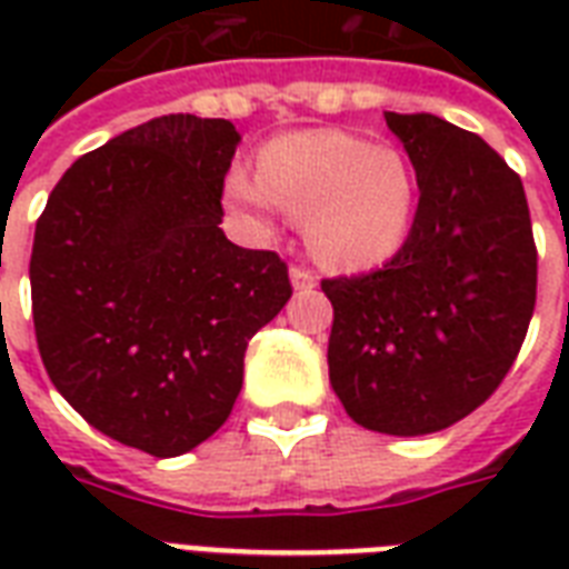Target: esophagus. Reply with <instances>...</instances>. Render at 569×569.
Masks as SVG:
<instances>
[{
    "label": "esophagus",
    "instance_id": "1",
    "mask_svg": "<svg viewBox=\"0 0 569 569\" xmlns=\"http://www.w3.org/2000/svg\"><path fill=\"white\" fill-rule=\"evenodd\" d=\"M292 286L298 289V292H307V289H312V286L319 283V277H316V271L307 266H292Z\"/></svg>",
    "mask_w": 569,
    "mask_h": 569
}]
</instances>
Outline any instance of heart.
<instances>
[{"label":"heart","instance_id":"1","mask_svg":"<svg viewBox=\"0 0 569 569\" xmlns=\"http://www.w3.org/2000/svg\"><path fill=\"white\" fill-rule=\"evenodd\" d=\"M227 203L257 218L280 209L307 218L316 259L333 268H366L405 241L416 180L405 156L348 132L277 138L262 153V173L236 168Z\"/></svg>","mask_w":569,"mask_h":569}]
</instances>
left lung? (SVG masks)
Returning <instances> with one entry per match:
<instances>
[{"label": "left lung", "instance_id": "1", "mask_svg": "<svg viewBox=\"0 0 569 569\" xmlns=\"http://www.w3.org/2000/svg\"><path fill=\"white\" fill-rule=\"evenodd\" d=\"M416 182L413 227L380 268L328 277L330 383L369 431L416 437L460 422L502 383L538 298L520 173L476 132L428 111H383Z\"/></svg>", "mask_w": 569, "mask_h": 569}]
</instances>
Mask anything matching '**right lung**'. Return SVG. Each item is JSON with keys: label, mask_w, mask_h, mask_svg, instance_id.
I'll return each instance as SVG.
<instances>
[{"label": "right lung", "mask_w": 569, "mask_h": 569, "mask_svg": "<svg viewBox=\"0 0 569 569\" xmlns=\"http://www.w3.org/2000/svg\"><path fill=\"white\" fill-rule=\"evenodd\" d=\"M230 120L164 114L76 159L40 212L31 316L40 360L97 431L153 458L209 440L250 337L292 295L274 250L232 244Z\"/></svg>", "instance_id": "obj_1"}]
</instances>
